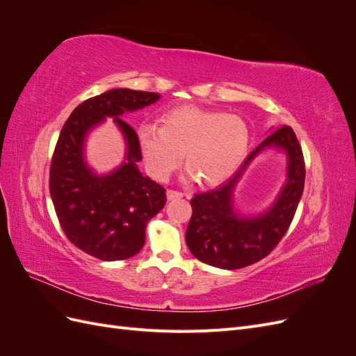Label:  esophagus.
Instances as JSON below:
<instances>
[{
  "label": "esophagus",
  "instance_id": "1",
  "mask_svg": "<svg viewBox=\"0 0 356 356\" xmlns=\"http://www.w3.org/2000/svg\"><path fill=\"white\" fill-rule=\"evenodd\" d=\"M166 196H168L169 200H175V199L184 197V193L177 191V190H168V191H166Z\"/></svg>",
  "mask_w": 356,
  "mask_h": 356
}]
</instances>
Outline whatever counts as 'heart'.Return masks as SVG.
I'll list each match as a JSON object with an SVG mask.
<instances>
[{
  "label": "heart",
  "instance_id": "obj_1",
  "mask_svg": "<svg viewBox=\"0 0 356 356\" xmlns=\"http://www.w3.org/2000/svg\"><path fill=\"white\" fill-rule=\"evenodd\" d=\"M138 143L154 179H168L184 154L188 177L215 187L232 178L243 163L250 149V129L239 115L186 105L168 111L161 126H139Z\"/></svg>",
  "mask_w": 356,
  "mask_h": 356
}]
</instances>
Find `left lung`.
<instances>
[{
    "mask_svg": "<svg viewBox=\"0 0 356 356\" xmlns=\"http://www.w3.org/2000/svg\"><path fill=\"white\" fill-rule=\"evenodd\" d=\"M266 147L287 154V181L273 207L255 218L234 211L232 191L247 165ZM305 157L293 129L273 131L246 157L239 170L218 188L191 199V218L186 242L191 254L204 264L234 270L251 266L270 254L294 218L305 188Z\"/></svg>",
    "mask_w": 356,
    "mask_h": 356,
    "instance_id": "1",
    "label": "left lung"
}]
</instances>
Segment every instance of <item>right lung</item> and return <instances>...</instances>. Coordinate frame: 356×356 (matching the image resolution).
Segmentation results:
<instances>
[{
    "label": "right lung",
    "instance_id": "add662e5",
    "mask_svg": "<svg viewBox=\"0 0 356 356\" xmlns=\"http://www.w3.org/2000/svg\"><path fill=\"white\" fill-rule=\"evenodd\" d=\"M159 99L154 92L111 89L80 104L60 131L50 165L53 207L70 242L99 260H126L141 251L148 221L166 203L165 188L139 170L138 135L122 118ZM105 116L121 127L127 157L110 175L96 176L83 159V141Z\"/></svg>",
    "mask_w": 356,
    "mask_h": 356
}]
</instances>
